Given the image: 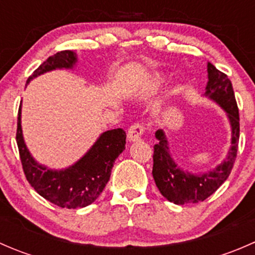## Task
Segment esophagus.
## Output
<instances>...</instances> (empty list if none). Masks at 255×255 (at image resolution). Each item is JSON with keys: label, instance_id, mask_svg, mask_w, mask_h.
<instances>
[{"label": "esophagus", "instance_id": "esophagus-1", "mask_svg": "<svg viewBox=\"0 0 255 255\" xmlns=\"http://www.w3.org/2000/svg\"><path fill=\"white\" fill-rule=\"evenodd\" d=\"M144 132H145V128H144L142 123H134L128 129L127 137L130 142H135V140H139L142 138Z\"/></svg>", "mask_w": 255, "mask_h": 255}]
</instances>
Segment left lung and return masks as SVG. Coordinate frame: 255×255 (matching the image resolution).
Returning a JSON list of instances; mask_svg holds the SVG:
<instances>
[{"label":"left lung","mask_w":255,"mask_h":255,"mask_svg":"<svg viewBox=\"0 0 255 255\" xmlns=\"http://www.w3.org/2000/svg\"><path fill=\"white\" fill-rule=\"evenodd\" d=\"M208 82L205 95L217 102L226 112L232 127V146L228 156L213 171L200 175L185 173L169 153L168 140L163 129L156 130L155 137L159 140L154 145L153 177L160 194L175 205L197 204L205 201L227 180L237 158L239 143V112L235 97L232 82L225 73L207 64Z\"/></svg>","instance_id":"obj_1"}]
</instances>
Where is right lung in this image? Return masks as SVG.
<instances>
[{"mask_svg":"<svg viewBox=\"0 0 255 255\" xmlns=\"http://www.w3.org/2000/svg\"><path fill=\"white\" fill-rule=\"evenodd\" d=\"M76 54L71 50L58 51L49 56L28 81L54 69L73 68ZM16 140L23 173L30 186L51 204L63 208H82L91 205L104 191L111 176L115 160L126 148V132L122 128L102 133L92 148L78 163L65 170H49L39 165L28 151L20 127V105L18 110Z\"/></svg>","mask_w":255,"mask_h":255,"instance_id":"1","label":"right lung"}]
</instances>
